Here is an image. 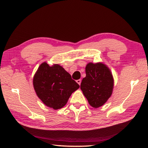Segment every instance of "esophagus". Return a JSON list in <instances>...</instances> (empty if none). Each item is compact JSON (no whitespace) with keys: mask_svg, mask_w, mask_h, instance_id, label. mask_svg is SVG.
<instances>
[{"mask_svg":"<svg viewBox=\"0 0 148 148\" xmlns=\"http://www.w3.org/2000/svg\"><path fill=\"white\" fill-rule=\"evenodd\" d=\"M81 82H82V80H80V79H79V80H76V82L78 83L79 85H80V84H81Z\"/></svg>","mask_w":148,"mask_h":148,"instance_id":"34e87169","label":"esophagus"}]
</instances>
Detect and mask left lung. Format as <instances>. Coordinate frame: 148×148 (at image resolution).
I'll return each instance as SVG.
<instances>
[{"label": "left lung", "instance_id": "left-lung-1", "mask_svg": "<svg viewBox=\"0 0 148 148\" xmlns=\"http://www.w3.org/2000/svg\"><path fill=\"white\" fill-rule=\"evenodd\" d=\"M80 88L89 104L94 108L102 106L112 96L114 80L110 68L102 62H89Z\"/></svg>", "mask_w": 148, "mask_h": 148}]
</instances>
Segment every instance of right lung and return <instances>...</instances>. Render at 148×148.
<instances>
[{
  "label": "right lung",
  "instance_id": "1",
  "mask_svg": "<svg viewBox=\"0 0 148 148\" xmlns=\"http://www.w3.org/2000/svg\"><path fill=\"white\" fill-rule=\"evenodd\" d=\"M32 82L37 96L44 104L54 110L64 106L71 94L80 87L62 66H50L46 62L39 66Z\"/></svg>",
  "mask_w": 148,
  "mask_h": 148
}]
</instances>
